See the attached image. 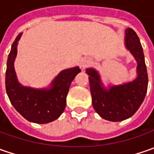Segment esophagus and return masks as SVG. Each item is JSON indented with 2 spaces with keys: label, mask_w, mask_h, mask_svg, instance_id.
I'll list each match as a JSON object with an SVG mask.
<instances>
[{
  "label": "esophagus",
  "mask_w": 154,
  "mask_h": 154,
  "mask_svg": "<svg viewBox=\"0 0 154 154\" xmlns=\"http://www.w3.org/2000/svg\"><path fill=\"white\" fill-rule=\"evenodd\" d=\"M88 65V61L87 60H83L82 62H80V67L81 68H86Z\"/></svg>",
  "instance_id": "1"
}]
</instances>
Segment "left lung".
Listing matches in <instances>:
<instances>
[{
    "mask_svg": "<svg viewBox=\"0 0 154 154\" xmlns=\"http://www.w3.org/2000/svg\"><path fill=\"white\" fill-rule=\"evenodd\" d=\"M125 46L137 62V77L131 82L105 89L94 68H87L93 108L102 118L111 122L131 117L142 103L147 91L148 76L142 46L131 28L125 30Z\"/></svg>",
    "mask_w": 154,
    "mask_h": 154,
    "instance_id": "left-lung-1",
    "label": "left lung"
}]
</instances>
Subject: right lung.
<instances>
[{"label":"right lung","mask_w":154,"mask_h":154,"mask_svg":"<svg viewBox=\"0 0 154 154\" xmlns=\"http://www.w3.org/2000/svg\"><path fill=\"white\" fill-rule=\"evenodd\" d=\"M22 33L12 45L6 71V90L15 109L26 120L35 123L55 121L64 111L66 98L74 77L80 72L79 67L62 70L52 81L50 88L35 89L24 86L17 80L14 70L17 45Z\"/></svg>","instance_id":"add662e5"}]
</instances>
